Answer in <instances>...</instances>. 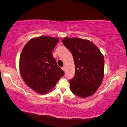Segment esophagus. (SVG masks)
Here are the masks:
<instances>
[{
    "label": "esophagus",
    "mask_w": 127,
    "mask_h": 127,
    "mask_svg": "<svg viewBox=\"0 0 127 127\" xmlns=\"http://www.w3.org/2000/svg\"><path fill=\"white\" fill-rule=\"evenodd\" d=\"M65 66H63V67H62V70H63L64 71H65Z\"/></svg>",
    "instance_id": "34e87169"
}]
</instances>
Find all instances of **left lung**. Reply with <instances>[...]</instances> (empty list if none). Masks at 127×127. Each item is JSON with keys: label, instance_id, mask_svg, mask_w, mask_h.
I'll list each match as a JSON object with an SVG mask.
<instances>
[{"label": "left lung", "instance_id": "8db88e82", "mask_svg": "<svg viewBox=\"0 0 127 127\" xmlns=\"http://www.w3.org/2000/svg\"><path fill=\"white\" fill-rule=\"evenodd\" d=\"M62 43L72 53L75 65V76L69 81L71 91L81 97L93 95L103 80V55L89 40L65 37Z\"/></svg>", "mask_w": 127, "mask_h": 127}]
</instances>
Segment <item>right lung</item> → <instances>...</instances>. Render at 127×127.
<instances>
[{
    "mask_svg": "<svg viewBox=\"0 0 127 127\" xmlns=\"http://www.w3.org/2000/svg\"><path fill=\"white\" fill-rule=\"evenodd\" d=\"M59 41L58 38L50 36L34 38L26 43L21 52L19 70L22 79L41 94L52 90L64 75L52 55Z\"/></svg>",
    "mask_w": 127,
    "mask_h": 127,
    "instance_id": "add662e5",
    "label": "right lung"
}]
</instances>
